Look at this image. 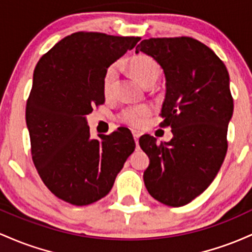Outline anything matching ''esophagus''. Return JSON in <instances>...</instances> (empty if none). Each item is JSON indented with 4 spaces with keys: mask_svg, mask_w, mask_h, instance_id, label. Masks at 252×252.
Instances as JSON below:
<instances>
[{
    "mask_svg": "<svg viewBox=\"0 0 252 252\" xmlns=\"http://www.w3.org/2000/svg\"><path fill=\"white\" fill-rule=\"evenodd\" d=\"M139 137H140V134L138 133V132H133V138H134V141H135V144H137V149H139V145H138V140H139Z\"/></svg>",
    "mask_w": 252,
    "mask_h": 252,
    "instance_id": "obj_1",
    "label": "esophagus"
}]
</instances>
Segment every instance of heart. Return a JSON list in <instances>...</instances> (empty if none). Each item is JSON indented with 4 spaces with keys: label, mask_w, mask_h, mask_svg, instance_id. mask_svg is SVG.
<instances>
[{
    "label": "heart",
    "mask_w": 252,
    "mask_h": 252,
    "mask_svg": "<svg viewBox=\"0 0 252 252\" xmlns=\"http://www.w3.org/2000/svg\"><path fill=\"white\" fill-rule=\"evenodd\" d=\"M127 66L129 67L134 77L143 84L144 87H152L158 81L160 76V67L156 61L148 56H138L127 62ZM119 66L113 64L107 69L103 76V93L106 96L112 95L114 93L118 83ZM151 114V107L148 104H139L126 108L121 113V120L127 125L139 127L145 123V120Z\"/></svg>",
    "instance_id": "1"
}]
</instances>
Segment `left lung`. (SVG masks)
I'll return each instance as SVG.
<instances>
[{"mask_svg":"<svg viewBox=\"0 0 252 252\" xmlns=\"http://www.w3.org/2000/svg\"><path fill=\"white\" fill-rule=\"evenodd\" d=\"M159 64L165 76L160 126H170V141L139 139L150 164L144 183L154 199L181 207L206 190L227 151V126L233 114L230 76L225 64L202 42L188 36L145 39L135 47Z\"/></svg>","mask_w":252,"mask_h":252,"instance_id":"1","label":"left lung"}]
</instances>
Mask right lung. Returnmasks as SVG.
Listing matches in <instances>:
<instances>
[{"instance_id": "obj_1", "label": "right lung", "mask_w": 252, "mask_h": 252, "mask_svg": "<svg viewBox=\"0 0 252 252\" xmlns=\"http://www.w3.org/2000/svg\"><path fill=\"white\" fill-rule=\"evenodd\" d=\"M139 40L73 33L36 64L26 106L32 158L45 186L71 205L106 196L134 151L132 133L124 127L98 139L90 137L87 115L104 102V72Z\"/></svg>"}]
</instances>
